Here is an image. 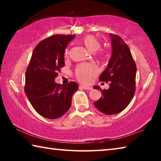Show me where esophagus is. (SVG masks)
Listing matches in <instances>:
<instances>
[{"label":"esophagus","mask_w":161,"mask_h":161,"mask_svg":"<svg viewBox=\"0 0 161 161\" xmlns=\"http://www.w3.org/2000/svg\"><path fill=\"white\" fill-rule=\"evenodd\" d=\"M80 87L84 89H85V90H91V89H92V86H86V85H80Z\"/></svg>","instance_id":"1"}]
</instances>
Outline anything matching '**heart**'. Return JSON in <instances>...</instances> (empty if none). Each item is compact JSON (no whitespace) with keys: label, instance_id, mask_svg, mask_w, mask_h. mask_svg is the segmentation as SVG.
Returning <instances> with one entry per match:
<instances>
[{"label":"heart","instance_id":"b5f03b06","mask_svg":"<svg viewBox=\"0 0 161 161\" xmlns=\"http://www.w3.org/2000/svg\"><path fill=\"white\" fill-rule=\"evenodd\" d=\"M80 43L90 53H94L101 47V43L96 37L93 35H86L81 40ZM101 56H104V53L100 52ZM68 56V50H65V57ZM97 71L93 65L89 64H81L78 65L75 69V77L79 81L86 82L89 79L96 74Z\"/></svg>","mask_w":161,"mask_h":161}]
</instances>
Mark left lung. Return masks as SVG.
Returning a JSON list of instances; mask_svg holds the SVG:
<instances>
[{
  "label": "left lung",
  "mask_w": 161,
  "mask_h": 161,
  "mask_svg": "<svg viewBox=\"0 0 161 161\" xmlns=\"http://www.w3.org/2000/svg\"><path fill=\"white\" fill-rule=\"evenodd\" d=\"M112 54L107 69L102 73L99 81L108 82L109 88L102 90V97L94 104L101 112L107 115L120 113L132 100L136 90V66L130 49L119 35L109 34Z\"/></svg>",
  "instance_id": "1"
}]
</instances>
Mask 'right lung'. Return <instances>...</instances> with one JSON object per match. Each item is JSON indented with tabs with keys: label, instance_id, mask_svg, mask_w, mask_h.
Instances as JSON below:
<instances>
[{
	"label": "right lung",
	"instance_id": "obj_1",
	"mask_svg": "<svg viewBox=\"0 0 161 161\" xmlns=\"http://www.w3.org/2000/svg\"><path fill=\"white\" fill-rule=\"evenodd\" d=\"M75 35H54L34 49L25 72V92L32 107L45 118L54 119L69 110L73 94L79 88L75 81L66 85L54 80L64 66V50Z\"/></svg>",
	"mask_w": 161,
	"mask_h": 161
}]
</instances>
